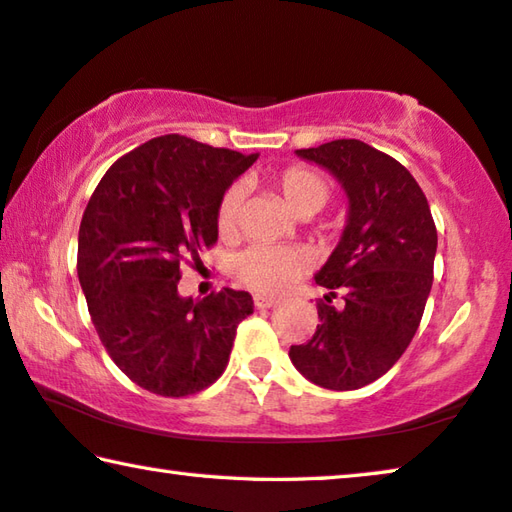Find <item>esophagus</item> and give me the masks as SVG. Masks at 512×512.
I'll list each match as a JSON object with an SVG mask.
<instances>
[{"label": "esophagus", "instance_id": "34e87169", "mask_svg": "<svg viewBox=\"0 0 512 512\" xmlns=\"http://www.w3.org/2000/svg\"><path fill=\"white\" fill-rule=\"evenodd\" d=\"M276 303H278V301L271 299V296H262V294L255 296V305H257V308H273V305H276Z\"/></svg>", "mask_w": 512, "mask_h": 512}]
</instances>
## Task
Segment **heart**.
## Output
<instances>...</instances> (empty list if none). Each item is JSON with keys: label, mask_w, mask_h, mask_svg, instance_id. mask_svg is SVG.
Returning <instances> with one entry per match:
<instances>
[{"label": "heart", "mask_w": 512, "mask_h": 512, "mask_svg": "<svg viewBox=\"0 0 512 512\" xmlns=\"http://www.w3.org/2000/svg\"><path fill=\"white\" fill-rule=\"evenodd\" d=\"M278 193L287 209L299 218H310L329 200V183L308 167L294 165L273 177ZM243 190L227 188L218 202L216 220L218 232L230 236L236 230ZM303 255L294 248L282 246H253L234 259V273L243 285L262 294H278L303 273Z\"/></svg>", "instance_id": "heart-1"}]
</instances>
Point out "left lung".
<instances>
[{"instance_id":"8db88e82","label":"left lung","mask_w":512,"mask_h":512,"mask_svg":"<svg viewBox=\"0 0 512 512\" xmlns=\"http://www.w3.org/2000/svg\"><path fill=\"white\" fill-rule=\"evenodd\" d=\"M296 156L340 183L347 223L315 273L329 289L317 305V331L292 345L289 358L312 384L354 391L386 375L414 338L432 289L437 227L407 167L370 144L333 140ZM338 293L343 303L333 306Z\"/></svg>"}]
</instances>
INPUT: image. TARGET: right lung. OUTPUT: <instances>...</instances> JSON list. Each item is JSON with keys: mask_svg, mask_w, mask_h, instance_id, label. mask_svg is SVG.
Returning <instances> with one entry per match:
<instances>
[{"mask_svg": "<svg viewBox=\"0 0 512 512\" xmlns=\"http://www.w3.org/2000/svg\"><path fill=\"white\" fill-rule=\"evenodd\" d=\"M259 154L160 135L119 158L98 183L78 236V278L98 338L137 386L183 398L227 368L253 296H179L181 262L218 239V202Z\"/></svg>", "mask_w": 512, "mask_h": 512, "instance_id": "right-lung-1", "label": "right lung"}]
</instances>
